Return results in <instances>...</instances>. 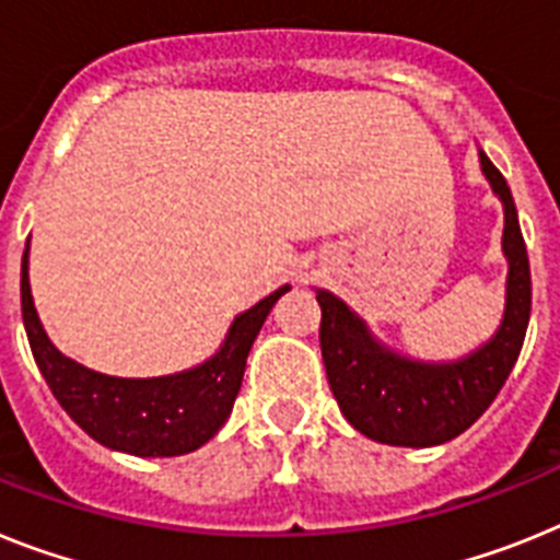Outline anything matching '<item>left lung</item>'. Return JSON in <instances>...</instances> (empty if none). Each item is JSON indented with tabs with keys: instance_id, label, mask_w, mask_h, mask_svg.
<instances>
[{
	"instance_id": "left-lung-1",
	"label": "left lung",
	"mask_w": 560,
	"mask_h": 560,
	"mask_svg": "<svg viewBox=\"0 0 560 560\" xmlns=\"http://www.w3.org/2000/svg\"><path fill=\"white\" fill-rule=\"evenodd\" d=\"M481 173L504 205L506 302L498 330L453 361H421L389 350L368 322L330 290H316L322 307V359L338 410L361 435L389 447H435L453 441L495 401L527 336L533 281L506 178L478 150Z\"/></svg>"
}]
</instances>
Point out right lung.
<instances>
[{
    "label": "right lung",
    "mask_w": 560,
    "mask_h": 560,
    "mask_svg": "<svg viewBox=\"0 0 560 560\" xmlns=\"http://www.w3.org/2000/svg\"><path fill=\"white\" fill-rule=\"evenodd\" d=\"M27 253L31 238L22 256V322L39 373L56 401L93 441L139 458L192 453L222 430L242 389L253 341L270 316L272 304L290 290V284H284L238 313L222 347L196 368L156 378H119L96 373L56 350L33 307Z\"/></svg>",
    "instance_id": "right-lung-1"
}]
</instances>
